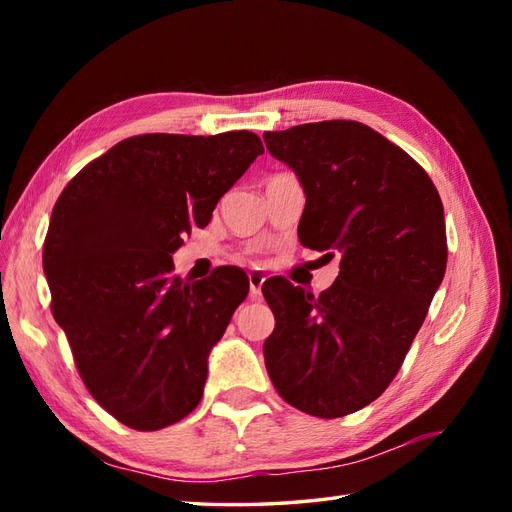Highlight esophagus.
<instances>
[{
  "instance_id": "esophagus-1",
  "label": "esophagus",
  "mask_w": 512,
  "mask_h": 512,
  "mask_svg": "<svg viewBox=\"0 0 512 512\" xmlns=\"http://www.w3.org/2000/svg\"><path fill=\"white\" fill-rule=\"evenodd\" d=\"M247 280H250V297H252V301H260V297H262V284H265L267 277L262 275L260 271H252L250 275H247Z\"/></svg>"
}]
</instances>
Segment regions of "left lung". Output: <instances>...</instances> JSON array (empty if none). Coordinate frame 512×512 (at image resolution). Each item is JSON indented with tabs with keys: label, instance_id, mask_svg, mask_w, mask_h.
<instances>
[{
	"label": "left lung",
	"instance_id": "obj_1",
	"mask_svg": "<svg viewBox=\"0 0 512 512\" xmlns=\"http://www.w3.org/2000/svg\"><path fill=\"white\" fill-rule=\"evenodd\" d=\"M262 138L303 183L301 243L342 254L318 297L288 280L262 284L275 316L265 365L290 406L346 416L386 391L425 322L446 271L442 200L423 166L365 123H303Z\"/></svg>",
	"mask_w": 512,
	"mask_h": 512
}]
</instances>
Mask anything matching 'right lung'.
<instances>
[{
	"instance_id": "right-lung-1",
	"label": "right lung",
	"mask_w": 512,
	"mask_h": 512,
	"mask_svg": "<svg viewBox=\"0 0 512 512\" xmlns=\"http://www.w3.org/2000/svg\"><path fill=\"white\" fill-rule=\"evenodd\" d=\"M260 153L247 130L130 136L59 194L42 250L51 312L87 391L119 423L156 431L203 397L207 356L250 282L232 267L183 282L173 252Z\"/></svg>"
}]
</instances>
